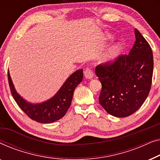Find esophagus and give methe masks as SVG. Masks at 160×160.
Returning a JSON list of instances; mask_svg holds the SVG:
<instances>
[{"mask_svg":"<svg viewBox=\"0 0 160 160\" xmlns=\"http://www.w3.org/2000/svg\"><path fill=\"white\" fill-rule=\"evenodd\" d=\"M84 73L85 77H86L87 78H88V79H91V78H93L94 73L92 72V70L91 68H87L84 71Z\"/></svg>","mask_w":160,"mask_h":160,"instance_id":"obj_1","label":"esophagus"}]
</instances>
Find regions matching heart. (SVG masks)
<instances>
[{"label":"heart","mask_w":160,"mask_h":160,"mask_svg":"<svg viewBox=\"0 0 160 160\" xmlns=\"http://www.w3.org/2000/svg\"><path fill=\"white\" fill-rule=\"evenodd\" d=\"M113 37L111 33H106L104 36V39L106 41L111 40V39H113ZM120 51H121V46H120V44H118V43H115V44H113L109 47L107 49V51L105 52L102 60L104 61H106V62L114 60L119 55Z\"/></svg>","instance_id":"heart-1"}]
</instances>
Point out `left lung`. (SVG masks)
I'll return each mask as SVG.
<instances>
[{
	"label": "left lung",
	"instance_id": "obj_1",
	"mask_svg": "<svg viewBox=\"0 0 160 160\" xmlns=\"http://www.w3.org/2000/svg\"><path fill=\"white\" fill-rule=\"evenodd\" d=\"M135 41L128 55L112 64L95 68L102 89L99 102L109 114L127 117L138 110L149 93L153 75V53L150 45L136 28Z\"/></svg>",
	"mask_w": 160,
	"mask_h": 160
}]
</instances>
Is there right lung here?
Wrapping results in <instances>:
<instances>
[{
  "label": "right lung",
  "instance_id": "obj_1",
  "mask_svg": "<svg viewBox=\"0 0 160 160\" xmlns=\"http://www.w3.org/2000/svg\"><path fill=\"white\" fill-rule=\"evenodd\" d=\"M8 83L12 96L22 110L39 123H52L62 118L69 108L76 87L82 82L83 70L76 71L65 80L55 95L41 102H28L17 92L8 71Z\"/></svg>",
  "mask_w": 160,
  "mask_h": 160
}]
</instances>
